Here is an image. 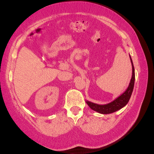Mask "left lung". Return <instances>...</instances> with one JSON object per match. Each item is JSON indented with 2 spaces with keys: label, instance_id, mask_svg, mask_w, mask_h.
<instances>
[{
  "label": "left lung",
  "instance_id": "left-lung-1",
  "mask_svg": "<svg viewBox=\"0 0 154 154\" xmlns=\"http://www.w3.org/2000/svg\"><path fill=\"white\" fill-rule=\"evenodd\" d=\"M130 60H131L132 66V75L131 80H130V84L127 90L122 94L121 96H119L118 98H117L116 100H114L113 102H111L106 105H97V104L93 103L86 101L88 106L92 109V110L97 111L98 113H103V114H109L113 113L115 111H117L119 109H122V107L126 105L128 103L130 98V96L132 95V91H133L134 85V79H135V74H134V68L132 63V60L131 57L130 56Z\"/></svg>",
  "mask_w": 154,
  "mask_h": 154
}]
</instances>
